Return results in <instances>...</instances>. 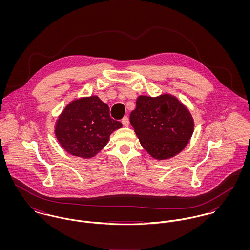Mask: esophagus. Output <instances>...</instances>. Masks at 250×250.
I'll use <instances>...</instances> for the list:
<instances>
[{"label":"esophagus","instance_id":"34e87169","mask_svg":"<svg viewBox=\"0 0 250 250\" xmlns=\"http://www.w3.org/2000/svg\"><path fill=\"white\" fill-rule=\"evenodd\" d=\"M122 124H123L125 127H128V126H129L130 122H129V118H128V116L123 117V119H122Z\"/></svg>","mask_w":250,"mask_h":250}]
</instances>
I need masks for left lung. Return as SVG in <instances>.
I'll use <instances>...</instances> for the list:
<instances>
[{
	"label": "left lung",
	"instance_id": "8db88e82",
	"mask_svg": "<svg viewBox=\"0 0 250 250\" xmlns=\"http://www.w3.org/2000/svg\"><path fill=\"white\" fill-rule=\"evenodd\" d=\"M130 114V122L146 152L156 160L170 159L189 142L194 121L188 108L178 99L164 93L157 97L141 95Z\"/></svg>",
	"mask_w": 250,
	"mask_h": 250
}]
</instances>
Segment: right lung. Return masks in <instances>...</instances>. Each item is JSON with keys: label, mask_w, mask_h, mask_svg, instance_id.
<instances>
[{"label": "right lung", "mask_w": 250, "mask_h": 250, "mask_svg": "<svg viewBox=\"0 0 250 250\" xmlns=\"http://www.w3.org/2000/svg\"><path fill=\"white\" fill-rule=\"evenodd\" d=\"M122 127L109 116V107L96 95L74 99L63 108L55 124V135L69 154L83 159L97 155L109 136Z\"/></svg>", "instance_id": "right-lung-1"}]
</instances>
